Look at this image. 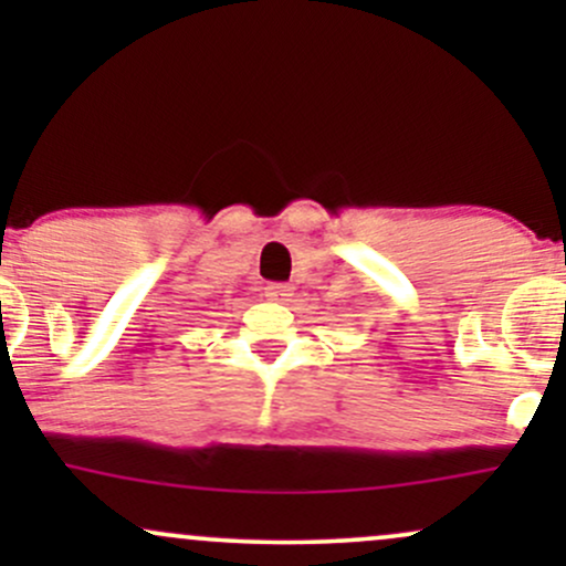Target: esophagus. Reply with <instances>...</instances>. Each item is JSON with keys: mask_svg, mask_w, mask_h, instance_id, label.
Here are the masks:
<instances>
[{"mask_svg": "<svg viewBox=\"0 0 566 566\" xmlns=\"http://www.w3.org/2000/svg\"><path fill=\"white\" fill-rule=\"evenodd\" d=\"M265 295H269V301L290 303L292 295H295V287H292V284H269V287H265Z\"/></svg>", "mask_w": 566, "mask_h": 566, "instance_id": "34e87169", "label": "esophagus"}]
</instances>
